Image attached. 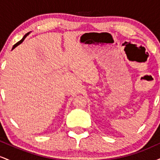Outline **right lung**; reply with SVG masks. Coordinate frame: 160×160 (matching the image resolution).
Returning <instances> with one entry per match:
<instances>
[{
    "label": "right lung",
    "mask_w": 160,
    "mask_h": 160,
    "mask_svg": "<svg viewBox=\"0 0 160 160\" xmlns=\"http://www.w3.org/2000/svg\"><path fill=\"white\" fill-rule=\"evenodd\" d=\"M30 34V32L27 33V34H25V35H24V37H23V38H22V39L21 40H19V42H17V43H16V44H15V45H14V46H13V47H12V49H15V48H16V47H17V46H19V44H21V43H22V42L24 41V40H25V38H26V37H27L28 35V34Z\"/></svg>",
    "instance_id": "right-lung-1"
}]
</instances>
